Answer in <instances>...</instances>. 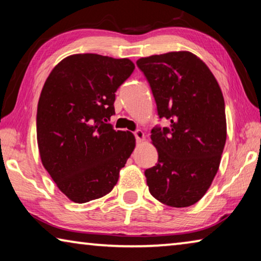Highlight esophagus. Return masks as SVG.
<instances>
[{
  "label": "esophagus",
  "instance_id": "34e87169",
  "mask_svg": "<svg viewBox=\"0 0 261 261\" xmlns=\"http://www.w3.org/2000/svg\"><path fill=\"white\" fill-rule=\"evenodd\" d=\"M134 135L136 137V140L138 141V143H140V141H143L145 139V135H144V132L141 131V130H136L134 132Z\"/></svg>",
  "mask_w": 261,
  "mask_h": 261
}]
</instances>
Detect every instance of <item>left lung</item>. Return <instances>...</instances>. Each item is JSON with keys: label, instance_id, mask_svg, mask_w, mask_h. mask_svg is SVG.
<instances>
[{"label": "left lung", "instance_id": "obj_1", "mask_svg": "<svg viewBox=\"0 0 261 261\" xmlns=\"http://www.w3.org/2000/svg\"><path fill=\"white\" fill-rule=\"evenodd\" d=\"M137 67L151 87L159 118L170 122L151 131L159 159L145 170L148 190L167 206H191L211 187L226 144L222 92L208 67L190 51L143 57Z\"/></svg>", "mask_w": 261, "mask_h": 261}]
</instances>
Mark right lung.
Returning <instances> with one entry per match:
<instances>
[{
	"label": "right lung",
	"instance_id": "1",
	"mask_svg": "<svg viewBox=\"0 0 261 261\" xmlns=\"http://www.w3.org/2000/svg\"><path fill=\"white\" fill-rule=\"evenodd\" d=\"M134 70L127 59L76 54L62 60L43 85L39 152L70 200L83 204L109 193L134 151V135L107 123L115 114V93Z\"/></svg>",
	"mask_w": 261,
	"mask_h": 261
}]
</instances>
